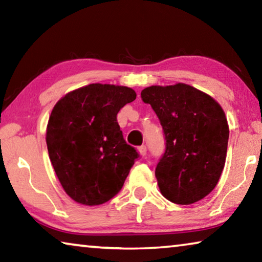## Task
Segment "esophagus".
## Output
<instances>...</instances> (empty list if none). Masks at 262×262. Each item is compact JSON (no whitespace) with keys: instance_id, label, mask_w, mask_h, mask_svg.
<instances>
[{"instance_id":"1","label":"esophagus","mask_w":262,"mask_h":262,"mask_svg":"<svg viewBox=\"0 0 262 262\" xmlns=\"http://www.w3.org/2000/svg\"><path fill=\"white\" fill-rule=\"evenodd\" d=\"M139 152L142 156H145V155H147V147H145V145H141V147H139Z\"/></svg>"}]
</instances>
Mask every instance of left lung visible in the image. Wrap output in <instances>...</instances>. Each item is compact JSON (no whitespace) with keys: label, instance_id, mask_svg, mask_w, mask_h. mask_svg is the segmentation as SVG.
Segmentation results:
<instances>
[{"label":"left lung","instance_id":"1","mask_svg":"<svg viewBox=\"0 0 262 262\" xmlns=\"http://www.w3.org/2000/svg\"><path fill=\"white\" fill-rule=\"evenodd\" d=\"M161 122L165 151L155 170L164 198L192 205L219 183L227 157L229 127L221 106L187 84L149 86L141 92Z\"/></svg>","mask_w":262,"mask_h":262}]
</instances>
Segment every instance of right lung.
Returning a JSON list of instances; mask_svg holds the SVG:
<instances>
[{
  "label": "right lung",
  "mask_w": 262,
  "mask_h": 262,
  "mask_svg": "<svg viewBox=\"0 0 262 262\" xmlns=\"http://www.w3.org/2000/svg\"><path fill=\"white\" fill-rule=\"evenodd\" d=\"M135 98L130 88L97 83L69 92L54 106L48 155L73 200L97 206L120 192L140 155L123 139L117 114Z\"/></svg>",
  "instance_id": "add662e5"
}]
</instances>
